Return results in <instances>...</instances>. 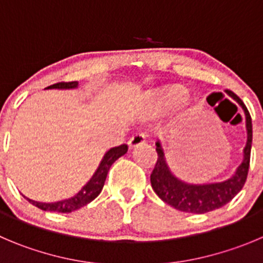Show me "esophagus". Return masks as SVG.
I'll return each instance as SVG.
<instances>
[{
  "label": "esophagus",
  "instance_id": "34e87169",
  "mask_svg": "<svg viewBox=\"0 0 263 263\" xmlns=\"http://www.w3.org/2000/svg\"><path fill=\"white\" fill-rule=\"evenodd\" d=\"M146 141V135L144 132H137L135 134L131 139L128 140L129 148H135V146H139L141 144H144Z\"/></svg>",
  "mask_w": 263,
  "mask_h": 263
}]
</instances>
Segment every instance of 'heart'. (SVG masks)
<instances>
[{"mask_svg":"<svg viewBox=\"0 0 263 263\" xmlns=\"http://www.w3.org/2000/svg\"><path fill=\"white\" fill-rule=\"evenodd\" d=\"M156 100L159 105L166 106V105H171L174 102L184 101L185 96H184V89L181 87H171L157 93Z\"/></svg>","mask_w":263,"mask_h":263,"instance_id":"b5f03b06","label":"heart"}]
</instances>
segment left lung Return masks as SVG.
Masks as SVG:
<instances>
[{
	"instance_id": "left-lung-1",
	"label": "left lung",
	"mask_w": 263,
	"mask_h": 263,
	"mask_svg": "<svg viewBox=\"0 0 263 263\" xmlns=\"http://www.w3.org/2000/svg\"><path fill=\"white\" fill-rule=\"evenodd\" d=\"M230 97H232L240 106L242 107L247 120V134L248 140L244 148V159L241 165L237 167L235 175L228 180L220 183L212 184H188L179 180L168 168L166 163L165 153L162 149L159 141H157L156 151L158 154L156 166L151 174L152 188L157 193L162 201L175 208L176 210L185 213H195V214H203V213L213 212L219 209L226 203H228L244 187L247 180L248 171H249L250 162V149H252V118L244 102L235 95L232 90H226Z\"/></svg>"
}]
</instances>
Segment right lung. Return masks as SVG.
Masks as SVG:
<instances>
[{"instance_id": "obj_1", "label": "right lung", "mask_w": 263, "mask_h": 263, "mask_svg": "<svg viewBox=\"0 0 263 263\" xmlns=\"http://www.w3.org/2000/svg\"><path fill=\"white\" fill-rule=\"evenodd\" d=\"M79 83L78 82H61L57 83V84H53L50 87H48L46 89H54V88H57V89H71V88H76L78 87ZM128 151V146L126 144H122L119 146H115V148H111L110 151H107L105 153L104 158H102L101 163L98 166V168L96 170V173L93 174V176L90 178V180L85 184L84 187L79 191V192L76 193L73 197L67 198V200H62V201H57V202H37V201L33 200H27L32 203V205H35L36 208L39 209L44 210V212H57V213H71L75 212V210L80 209L83 206H85L87 203H89L90 201L95 200L100 193H101L102 188H104L105 180H106L107 173H109L110 167L111 165L117 161L119 157L124 156Z\"/></svg>"}]
</instances>
